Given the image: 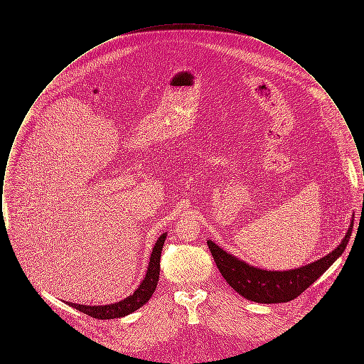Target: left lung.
<instances>
[{
  "label": "left lung",
  "instance_id": "8db88e82",
  "mask_svg": "<svg viewBox=\"0 0 364 364\" xmlns=\"http://www.w3.org/2000/svg\"><path fill=\"white\" fill-rule=\"evenodd\" d=\"M352 228L353 220H350L344 239L328 255L291 270L260 269L226 252L211 240H208V245L220 273L237 294L255 303L277 304L291 301L303 294L343 255L350 239Z\"/></svg>",
  "mask_w": 364,
  "mask_h": 364
}]
</instances>
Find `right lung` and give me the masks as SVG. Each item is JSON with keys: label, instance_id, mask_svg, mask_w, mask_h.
<instances>
[{"label": "right lung", "instance_id": "right-lung-1", "mask_svg": "<svg viewBox=\"0 0 364 364\" xmlns=\"http://www.w3.org/2000/svg\"><path fill=\"white\" fill-rule=\"evenodd\" d=\"M166 235L168 233H162L154 244L146 276L134 294H129L122 301H117L113 304H106V306H85V304H76V303H70V301H67V304L76 309L77 311L85 312L87 315L97 318V319L122 318L125 315H129V314L136 311L141 306H144L150 300L151 294L156 292V284H158V278H159L161 251H162L164 242L166 239Z\"/></svg>", "mask_w": 364, "mask_h": 364}]
</instances>
